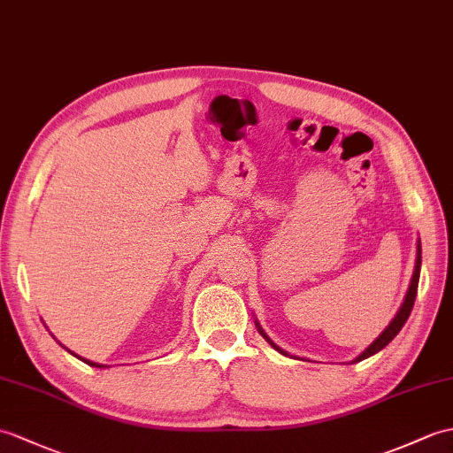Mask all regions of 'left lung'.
<instances>
[{"mask_svg": "<svg viewBox=\"0 0 453 453\" xmlns=\"http://www.w3.org/2000/svg\"><path fill=\"white\" fill-rule=\"evenodd\" d=\"M418 276H420V241L417 243V260H415V270H413V278H411V283H409V289H407V296H405V299H403V303H402V307H399V311H397V314L394 317V320L388 324V328L378 335V338L366 347V349L359 355V357H355V359L351 361V363H359V361H363V359H366V357H371V355H374V353H378L380 349H384V347L390 343L395 335L399 334V330L403 328V324L407 322V319H409V314H411V311H413V304H415V297H417V288H418ZM257 328H258V332H260V335L262 338H265L272 347H274L276 351H280L281 355H288L286 351L283 349H280V347L276 345V343H272V340L268 338V335L265 334V330L260 328V324L257 322Z\"/></svg>", "mask_w": 453, "mask_h": 453, "instance_id": "8db88e82", "label": "left lung"}]
</instances>
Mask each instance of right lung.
I'll list each match as a JSON object with an SVG mask.
<instances>
[{
  "label": "right lung",
  "mask_w": 453,
  "mask_h": 453,
  "mask_svg": "<svg viewBox=\"0 0 453 453\" xmlns=\"http://www.w3.org/2000/svg\"><path fill=\"white\" fill-rule=\"evenodd\" d=\"M73 355H75V353H73ZM79 359H81V357H79ZM81 361H84V363H87V365H90V366H98V369H102V366H104V365H98V363H92V361H87V359H81Z\"/></svg>",
  "instance_id": "obj_1"
}]
</instances>
